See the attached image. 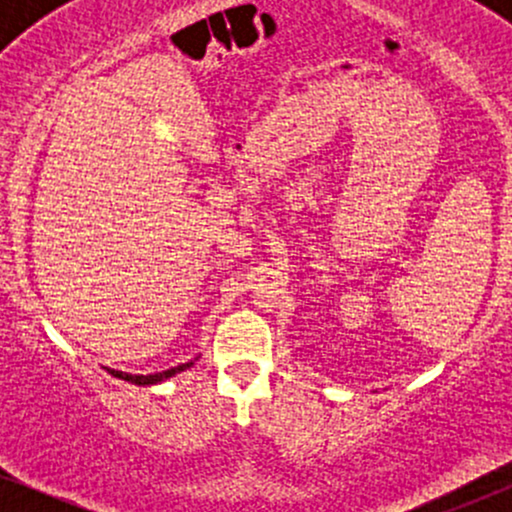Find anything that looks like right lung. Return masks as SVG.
Here are the masks:
<instances>
[{
  "instance_id": "obj_1",
  "label": "right lung",
  "mask_w": 512,
  "mask_h": 512,
  "mask_svg": "<svg viewBox=\"0 0 512 512\" xmlns=\"http://www.w3.org/2000/svg\"><path fill=\"white\" fill-rule=\"evenodd\" d=\"M195 361H197V358H195ZM195 361L180 363V366H175V368L161 370V373H149V375H132V373H122V370H113V368H105V370H108V373L113 375V378H117V380H125V383H132V385L144 387V385H158V383H163V380L173 378V375L182 373V370H187V368L195 366Z\"/></svg>"
}]
</instances>
